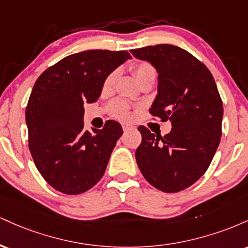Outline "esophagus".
I'll return each mask as SVG.
<instances>
[{
  "mask_svg": "<svg viewBox=\"0 0 248 248\" xmlns=\"http://www.w3.org/2000/svg\"><path fill=\"white\" fill-rule=\"evenodd\" d=\"M132 128H133V126H130V124H122V129H124V132H127V130L132 129Z\"/></svg>",
  "mask_w": 248,
  "mask_h": 248,
  "instance_id": "1",
  "label": "esophagus"
}]
</instances>
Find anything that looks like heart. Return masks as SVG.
Wrapping results in <instances>:
<instances>
[{"mask_svg":"<svg viewBox=\"0 0 248 248\" xmlns=\"http://www.w3.org/2000/svg\"><path fill=\"white\" fill-rule=\"evenodd\" d=\"M133 71H134V76H135L136 80H139V79H141L142 77H144L147 75H155V73H154L153 67L150 66L149 64H147V62H141V64L135 65ZM115 77H116L115 73H112L110 76H108L106 80H105L104 87L105 88L112 87L113 84H114V81H115ZM113 109H114L115 114L118 116H120V118H122V119H128L130 116L128 106L121 101H118V102H115V104H113Z\"/></svg>","mask_w":248,"mask_h":248,"instance_id":"obj_1","label":"heart"}]
</instances>
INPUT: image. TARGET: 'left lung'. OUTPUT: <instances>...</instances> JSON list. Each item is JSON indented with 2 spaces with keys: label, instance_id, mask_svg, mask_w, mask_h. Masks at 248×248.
I'll return each instance as SVG.
<instances>
[{
  "label": "left lung",
  "instance_id": "left-lung-1",
  "mask_svg": "<svg viewBox=\"0 0 248 248\" xmlns=\"http://www.w3.org/2000/svg\"><path fill=\"white\" fill-rule=\"evenodd\" d=\"M157 72V95L149 112L171 120V132L155 135L139 127L135 152L144 178L163 192L191 186L206 171L220 142L223 102L209 69L191 53L170 44L130 50Z\"/></svg>",
  "mask_w": 248,
  "mask_h": 248
}]
</instances>
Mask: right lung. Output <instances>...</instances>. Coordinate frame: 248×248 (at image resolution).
<instances>
[{
  "label": "right lung",
  "mask_w": 248,
  "mask_h": 248,
  "mask_svg": "<svg viewBox=\"0 0 248 248\" xmlns=\"http://www.w3.org/2000/svg\"><path fill=\"white\" fill-rule=\"evenodd\" d=\"M127 51L87 50L62 58L39 76L28 101L29 149L45 181L66 195H78L100 181L116 141L119 122L84 129V102L101 94L105 80L130 59Z\"/></svg>",
  "instance_id": "1"
}]
</instances>
